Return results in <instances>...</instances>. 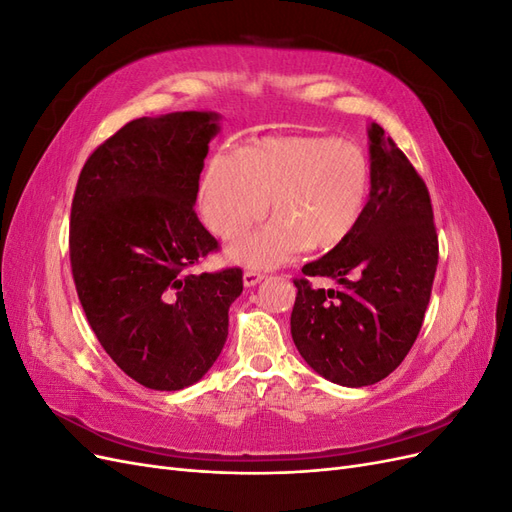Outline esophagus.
I'll list each match as a JSON object with an SVG mask.
<instances>
[{"mask_svg": "<svg viewBox=\"0 0 512 512\" xmlns=\"http://www.w3.org/2000/svg\"><path fill=\"white\" fill-rule=\"evenodd\" d=\"M260 280H265V273L256 269H245L243 273V284L245 286H256Z\"/></svg>", "mask_w": 512, "mask_h": 512, "instance_id": "esophagus-1", "label": "esophagus"}]
</instances>
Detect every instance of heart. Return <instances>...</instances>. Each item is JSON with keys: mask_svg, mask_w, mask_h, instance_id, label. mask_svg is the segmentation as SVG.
Here are the masks:
<instances>
[{"mask_svg": "<svg viewBox=\"0 0 512 512\" xmlns=\"http://www.w3.org/2000/svg\"><path fill=\"white\" fill-rule=\"evenodd\" d=\"M371 196L365 149L337 136L265 138L243 153L218 151L198 188V209L222 239L239 235L267 205L275 215L230 247L250 267H275L301 247L333 250L363 220Z\"/></svg>", "mask_w": 512, "mask_h": 512, "instance_id": "obj_1", "label": "heart"}]
</instances>
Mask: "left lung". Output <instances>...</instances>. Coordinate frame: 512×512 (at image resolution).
Instances as JSON below:
<instances>
[{
    "instance_id": "left-lung-1",
    "label": "left lung",
    "mask_w": 512,
    "mask_h": 512,
    "mask_svg": "<svg viewBox=\"0 0 512 512\" xmlns=\"http://www.w3.org/2000/svg\"><path fill=\"white\" fill-rule=\"evenodd\" d=\"M371 196L363 220L294 280V346L322 378L369 386L406 359L423 327L438 267V232L425 181L378 123L369 128ZM309 276H331L335 291Z\"/></svg>"
}]
</instances>
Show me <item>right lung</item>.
<instances>
[{
    "mask_svg": "<svg viewBox=\"0 0 512 512\" xmlns=\"http://www.w3.org/2000/svg\"><path fill=\"white\" fill-rule=\"evenodd\" d=\"M215 113L126 123L87 158L70 211V265L91 331L153 391L203 378L243 290L237 267L192 269L220 243L194 211Z\"/></svg>",
    "mask_w": 512,
    "mask_h": 512,
    "instance_id": "add662e5",
    "label": "right lung"
}]
</instances>
